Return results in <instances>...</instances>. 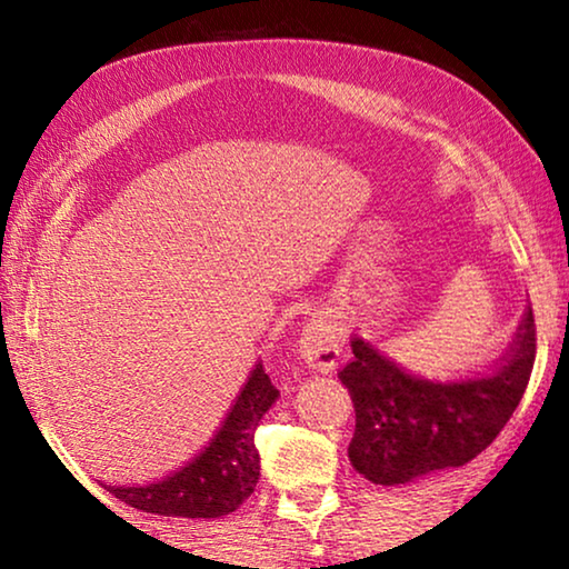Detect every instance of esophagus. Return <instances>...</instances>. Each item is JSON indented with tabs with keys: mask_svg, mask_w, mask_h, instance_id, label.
<instances>
[{
	"mask_svg": "<svg viewBox=\"0 0 569 569\" xmlns=\"http://www.w3.org/2000/svg\"><path fill=\"white\" fill-rule=\"evenodd\" d=\"M339 333L329 321L313 318L300 337V357L310 370L329 372L337 368L339 360Z\"/></svg>",
	"mask_w": 569,
	"mask_h": 569,
	"instance_id": "obj_1",
	"label": "esophagus"
}]
</instances>
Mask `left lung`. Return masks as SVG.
Wrapping results in <instances>:
<instances>
[{
  "label": "left lung",
  "mask_w": 569,
  "mask_h": 569,
  "mask_svg": "<svg viewBox=\"0 0 569 569\" xmlns=\"http://www.w3.org/2000/svg\"><path fill=\"white\" fill-rule=\"evenodd\" d=\"M352 362L339 370L355 403L349 461L372 485H407L477 458L523 399L536 360V326L526 308L500 368L479 378L427 380L352 337Z\"/></svg>",
  "instance_id": "1"
}]
</instances>
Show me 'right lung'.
Here are the masks:
<instances>
[{
  "label": "right lung",
  "mask_w": 569,
  "mask_h": 569,
  "mask_svg": "<svg viewBox=\"0 0 569 569\" xmlns=\"http://www.w3.org/2000/svg\"><path fill=\"white\" fill-rule=\"evenodd\" d=\"M279 391L259 362L240 388L236 403L199 456L144 487H111L113 497L131 508L170 518H220L236 512L253 495L261 461L256 450V427Z\"/></svg>",
  "instance_id": "1"
}]
</instances>
